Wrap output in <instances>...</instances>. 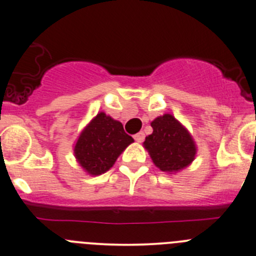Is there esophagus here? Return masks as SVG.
<instances>
[{"instance_id":"34e87169","label":"esophagus","mask_w":256,"mask_h":256,"mask_svg":"<svg viewBox=\"0 0 256 256\" xmlns=\"http://www.w3.org/2000/svg\"><path fill=\"white\" fill-rule=\"evenodd\" d=\"M134 138H135L138 142H142V141L144 140V134L142 132V131H140V132H138L135 136H134Z\"/></svg>"}]
</instances>
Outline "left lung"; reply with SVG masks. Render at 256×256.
I'll return each mask as SVG.
<instances>
[{
	"label": "left lung",
	"mask_w": 256,
	"mask_h": 256,
	"mask_svg": "<svg viewBox=\"0 0 256 256\" xmlns=\"http://www.w3.org/2000/svg\"><path fill=\"white\" fill-rule=\"evenodd\" d=\"M154 132L144 140L154 164L164 172H177L194 160L196 144L192 136L170 114L151 122Z\"/></svg>",
	"instance_id": "1"
}]
</instances>
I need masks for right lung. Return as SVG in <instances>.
Here are the masks:
<instances>
[{"instance_id": "1", "label": "right lung", "mask_w": 256, "mask_h": 256, "mask_svg": "<svg viewBox=\"0 0 256 256\" xmlns=\"http://www.w3.org/2000/svg\"><path fill=\"white\" fill-rule=\"evenodd\" d=\"M134 138L124 131L122 124L100 112L80 134L74 154L80 166L89 174L109 171Z\"/></svg>"}]
</instances>
